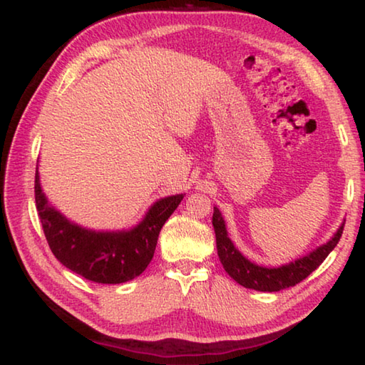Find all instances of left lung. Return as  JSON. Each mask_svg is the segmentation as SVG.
<instances>
[{"mask_svg":"<svg viewBox=\"0 0 365 365\" xmlns=\"http://www.w3.org/2000/svg\"><path fill=\"white\" fill-rule=\"evenodd\" d=\"M212 225L215 243H217V255L225 272L242 287L256 289V292H280V289L294 287L296 283L304 280L325 261V257L338 245L344 228V224H341L330 242L319 246L307 256L296 259L294 262L280 265V267H262V265L248 261L235 248L232 240L228 238L224 217L217 207H214Z\"/></svg>","mask_w":365,"mask_h":365,"instance_id":"1","label":"left lung"}]
</instances>
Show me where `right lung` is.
I'll list each match as a JSON object with an SVG mask.
<instances>
[{
  "mask_svg": "<svg viewBox=\"0 0 365 365\" xmlns=\"http://www.w3.org/2000/svg\"><path fill=\"white\" fill-rule=\"evenodd\" d=\"M183 200L168 196L154 202L137 227L122 232H95L73 224L49 205L35 172V202L43 232L58 261L86 280L123 283L138 277L151 262L163 225Z\"/></svg>",
  "mask_w": 365,
  "mask_h": 365,
  "instance_id": "add662e5",
  "label": "right lung"
}]
</instances>
